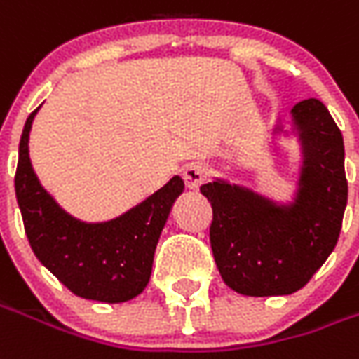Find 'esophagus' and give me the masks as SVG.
<instances>
[{
    "label": "esophagus",
    "instance_id": "obj_1",
    "mask_svg": "<svg viewBox=\"0 0 359 359\" xmlns=\"http://www.w3.org/2000/svg\"><path fill=\"white\" fill-rule=\"evenodd\" d=\"M182 179H184V184H187L188 190H198L205 182V171L204 167L200 165H190L182 172Z\"/></svg>",
    "mask_w": 359,
    "mask_h": 359
}]
</instances>
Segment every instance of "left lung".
Wrapping results in <instances>:
<instances>
[{
    "instance_id": "8db88e82",
    "label": "left lung",
    "mask_w": 359,
    "mask_h": 359,
    "mask_svg": "<svg viewBox=\"0 0 359 359\" xmlns=\"http://www.w3.org/2000/svg\"><path fill=\"white\" fill-rule=\"evenodd\" d=\"M292 134L302 167L292 202H276L252 188L214 179L200 188L214 210L210 243L223 282L250 297L302 290L337 247L348 182L344 140L317 99L292 109ZM274 134H290L278 122Z\"/></svg>"
}]
</instances>
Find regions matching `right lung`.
<instances>
[{
	"label": "right lung",
	"mask_w": 359,
	"mask_h": 359,
	"mask_svg": "<svg viewBox=\"0 0 359 359\" xmlns=\"http://www.w3.org/2000/svg\"><path fill=\"white\" fill-rule=\"evenodd\" d=\"M32 112L22 128L15 194L32 252L69 292L93 302L122 303L144 292L154 255L184 180L167 184L114 219L87 223L60 208L40 184L29 157Z\"/></svg>",
	"instance_id": "right-lung-1"
}]
</instances>
